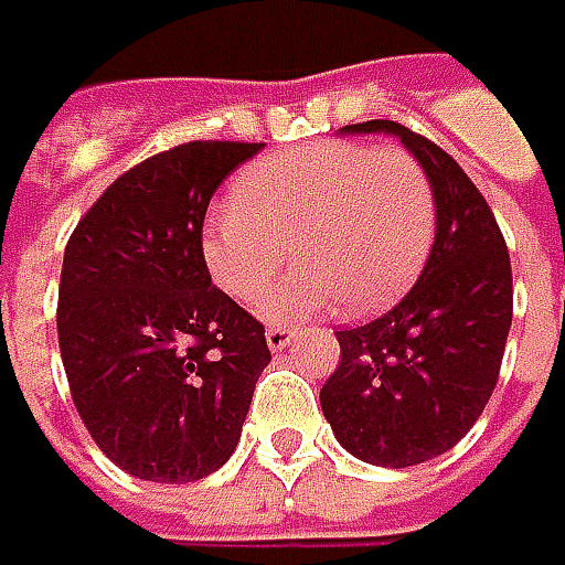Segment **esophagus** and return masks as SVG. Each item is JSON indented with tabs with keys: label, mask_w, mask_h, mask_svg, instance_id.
Segmentation results:
<instances>
[{
	"label": "esophagus",
	"mask_w": 565,
	"mask_h": 565,
	"mask_svg": "<svg viewBox=\"0 0 565 565\" xmlns=\"http://www.w3.org/2000/svg\"><path fill=\"white\" fill-rule=\"evenodd\" d=\"M290 341H294V331H290V328H268V331H265V343H268L271 353L290 347Z\"/></svg>",
	"instance_id": "esophagus-1"
}]
</instances>
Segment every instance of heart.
Returning <instances> with one entry per match:
<instances>
[{
  "label": "heart",
  "mask_w": 565,
  "mask_h": 565,
  "mask_svg": "<svg viewBox=\"0 0 565 565\" xmlns=\"http://www.w3.org/2000/svg\"><path fill=\"white\" fill-rule=\"evenodd\" d=\"M435 237V196L403 149L328 140L259 159L203 224V263L224 294L259 302L287 256L297 268L265 302L268 321L331 309L365 316L416 281Z\"/></svg>",
  "instance_id": "heart-1"
}]
</instances>
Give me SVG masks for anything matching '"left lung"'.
Wrapping results in <instances>:
<instances>
[{"mask_svg": "<svg viewBox=\"0 0 565 565\" xmlns=\"http://www.w3.org/2000/svg\"><path fill=\"white\" fill-rule=\"evenodd\" d=\"M391 134L435 196V244L416 287L381 319L338 331L341 365L321 413L347 454L406 469L466 438L494 394L513 321V271L491 205L438 143L397 121L347 125Z\"/></svg>", "mask_w": 565, "mask_h": 565, "instance_id": "left-lung-1", "label": "left lung"}]
</instances>
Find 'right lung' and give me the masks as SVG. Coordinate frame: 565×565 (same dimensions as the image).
Wrapping results in <instances>:
<instances>
[{
    "instance_id": "add662e5",
    "label": "right lung",
    "mask_w": 565,
    "mask_h": 565,
    "mask_svg": "<svg viewBox=\"0 0 565 565\" xmlns=\"http://www.w3.org/2000/svg\"><path fill=\"white\" fill-rule=\"evenodd\" d=\"M263 143L193 140L125 171L74 227L58 284V350L89 438L127 476L200 481L231 459L265 328L203 263L222 181Z\"/></svg>"
}]
</instances>
